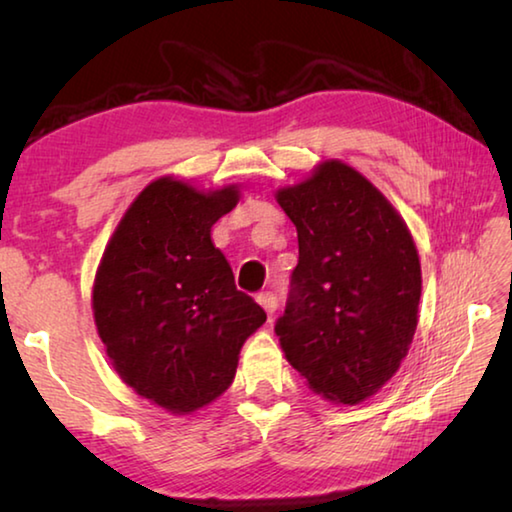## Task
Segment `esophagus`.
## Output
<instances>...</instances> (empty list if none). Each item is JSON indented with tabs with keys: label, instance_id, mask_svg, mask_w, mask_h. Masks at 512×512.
<instances>
[{
	"label": "esophagus",
	"instance_id": "34e87169",
	"mask_svg": "<svg viewBox=\"0 0 512 512\" xmlns=\"http://www.w3.org/2000/svg\"><path fill=\"white\" fill-rule=\"evenodd\" d=\"M257 302H259V307H262V309L266 311V316L271 318V316H273V311H275V307H277V298H275V293H271V291L259 293V296H257Z\"/></svg>",
	"mask_w": 512,
	"mask_h": 512
}]
</instances>
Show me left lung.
Returning <instances> with one entry per match:
<instances>
[{"label": "left lung", "mask_w": 512, "mask_h": 512, "mask_svg": "<svg viewBox=\"0 0 512 512\" xmlns=\"http://www.w3.org/2000/svg\"><path fill=\"white\" fill-rule=\"evenodd\" d=\"M277 203L298 230V266L275 334L316 395L361 404L411 348L420 257L400 212L343 160H323Z\"/></svg>", "instance_id": "1"}]
</instances>
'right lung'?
Listing matches in <instances>:
<instances>
[{
	"mask_svg": "<svg viewBox=\"0 0 512 512\" xmlns=\"http://www.w3.org/2000/svg\"><path fill=\"white\" fill-rule=\"evenodd\" d=\"M239 198V185L155 178L121 216L94 275V325L112 368L173 415L228 391L241 345L266 320L212 241V225Z\"/></svg>",
	"mask_w": 512,
	"mask_h": 512,
	"instance_id": "add662e5",
	"label": "right lung"
}]
</instances>
